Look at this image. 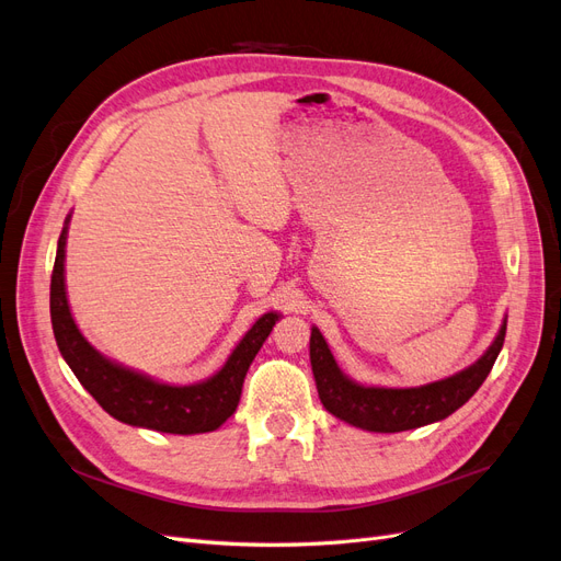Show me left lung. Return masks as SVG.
Wrapping results in <instances>:
<instances>
[{
    "label": "left lung",
    "instance_id": "left-lung-1",
    "mask_svg": "<svg viewBox=\"0 0 561 561\" xmlns=\"http://www.w3.org/2000/svg\"><path fill=\"white\" fill-rule=\"evenodd\" d=\"M505 339V322L494 344L482 358L458 375L419 388H375L360 386L342 375L336 367L325 339L311 330V367L318 398L322 407L336 419L355 428L375 433H400L447 419L466 404L494 367Z\"/></svg>",
    "mask_w": 561,
    "mask_h": 561
}]
</instances>
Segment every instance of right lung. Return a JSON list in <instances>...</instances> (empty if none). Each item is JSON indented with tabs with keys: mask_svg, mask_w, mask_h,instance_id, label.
I'll list each match as a JSON object with an SVG mask.
<instances>
[{
	"mask_svg": "<svg viewBox=\"0 0 561 561\" xmlns=\"http://www.w3.org/2000/svg\"><path fill=\"white\" fill-rule=\"evenodd\" d=\"M70 222V219H67ZM67 222L58 239V252L50 276V322L56 344L79 383L114 419L130 426L161 433L192 435L222 426L236 412L243 381L254 355L262 348L278 313H264L233 348L227 365L215 377L194 386H168L151 381L138 371L118 367L103 358L77 330L65 297V241Z\"/></svg>",
	"mask_w": 561,
	"mask_h": 561,
	"instance_id": "1",
	"label": "right lung"
}]
</instances>
